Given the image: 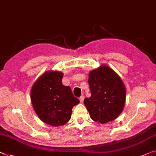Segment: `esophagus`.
Listing matches in <instances>:
<instances>
[{"label": "esophagus", "mask_w": 156, "mask_h": 156, "mask_svg": "<svg viewBox=\"0 0 156 156\" xmlns=\"http://www.w3.org/2000/svg\"><path fill=\"white\" fill-rule=\"evenodd\" d=\"M83 99H84V95H81V97L80 98V102H81V103L83 102Z\"/></svg>", "instance_id": "34e87169"}]
</instances>
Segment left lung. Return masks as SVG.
<instances>
[{
    "instance_id": "left-lung-1",
    "label": "left lung",
    "mask_w": 156,
    "mask_h": 156,
    "mask_svg": "<svg viewBox=\"0 0 156 156\" xmlns=\"http://www.w3.org/2000/svg\"><path fill=\"white\" fill-rule=\"evenodd\" d=\"M91 96L83 100L93 121L101 124L112 121L123 112L126 89L117 73L106 65L91 70L88 75Z\"/></svg>"
}]
</instances>
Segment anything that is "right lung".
Masks as SVG:
<instances>
[{
  "mask_svg": "<svg viewBox=\"0 0 156 156\" xmlns=\"http://www.w3.org/2000/svg\"><path fill=\"white\" fill-rule=\"evenodd\" d=\"M63 73L45 72L33 83L30 100L40 119L51 126H63L70 121L72 109L80 102L71 88L62 83Z\"/></svg>",
  "mask_w": 156,
  "mask_h": 156,
  "instance_id": "obj_1",
  "label": "right lung"
}]
</instances>
